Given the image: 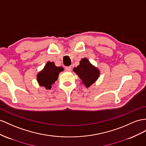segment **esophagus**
<instances>
[{
    "label": "esophagus",
    "instance_id": "34e87169",
    "mask_svg": "<svg viewBox=\"0 0 146 146\" xmlns=\"http://www.w3.org/2000/svg\"><path fill=\"white\" fill-rule=\"evenodd\" d=\"M65 69L66 72H70V71H72V67H71V66H66Z\"/></svg>",
    "mask_w": 146,
    "mask_h": 146
}]
</instances>
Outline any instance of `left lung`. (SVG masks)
I'll list each match as a JSON object with an SVG mask.
<instances>
[{
  "instance_id": "left-lung-1",
  "label": "left lung",
  "mask_w": 146,
  "mask_h": 146,
  "mask_svg": "<svg viewBox=\"0 0 146 146\" xmlns=\"http://www.w3.org/2000/svg\"><path fill=\"white\" fill-rule=\"evenodd\" d=\"M73 71L78 74L82 83L86 88H89L94 83L100 74L99 69L93 66L86 58H82L80 65L74 67Z\"/></svg>"
}]
</instances>
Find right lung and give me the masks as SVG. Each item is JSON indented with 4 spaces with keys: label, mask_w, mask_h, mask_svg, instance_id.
Masks as SVG:
<instances>
[{
    "label": "right lung",
    "mask_w": 146,
    "mask_h": 146,
    "mask_svg": "<svg viewBox=\"0 0 146 146\" xmlns=\"http://www.w3.org/2000/svg\"><path fill=\"white\" fill-rule=\"evenodd\" d=\"M63 71L62 66H56L54 62H48L42 70L37 74V81L40 86L50 89L52 86L57 80L58 74Z\"/></svg>",
    "instance_id": "add662e5"
}]
</instances>
